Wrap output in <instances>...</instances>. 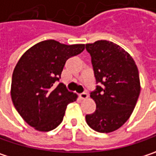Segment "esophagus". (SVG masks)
<instances>
[{
	"instance_id": "34e87169",
	"label": "esophagus",
	"mask_w": 156,
	"mask_h": 156,
	"mask_svg": "<svg viewBox=\"0 0 156 156\" xmlns=\"http://www.w3.org/2000/svg\"><path fill=\"white\" fill-rule=\"evenodd\" d=\"M79 97H80V98L81 99H86V98H88V94L87 93H85V92H83V93H81V94L79 95Z\"/></svg>"
}]
</instances>
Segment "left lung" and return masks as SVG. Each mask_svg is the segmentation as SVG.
<instances>
[{
    "mask_svg": "<svg viewBox=\"0 0 156 156\" xmlns=\"http://www.w3.org/2000/svg\"><path fill=\"white\" fill-rule=\"evenodd\" d=\"M85 48L98 84L90 92L96 111L86 115V122L98 132H112L127 122L135 108L140 93L139 70L128 52L114 42L98 41Z\"/></svg>",
    "mask_w": 156,
    "mask_h": 156,
    "instance_id": "obj_1",
    "label": "left lung"
}]
</instances>
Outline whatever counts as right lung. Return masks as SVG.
<instances>
[{
	"label": "right lung",
	"instance_id": "1",
	"mask_svg": "<svg viewBox=\"0 0 156 156\" xmlns=\"http://www.w3.org/2000/svg\"><path fill=\"white\" fill-rule=\"evenodd\" d=\"M84 44L43 41L27 50L12 74L11 98L21 117L39 131H50L63 121L66 106L77 95L59 82L66 60L83 52Z\"/></svg>",
	"mask_w": 156,
	"mask_h": 156
}]
</instances>
